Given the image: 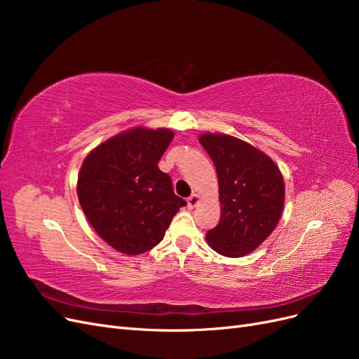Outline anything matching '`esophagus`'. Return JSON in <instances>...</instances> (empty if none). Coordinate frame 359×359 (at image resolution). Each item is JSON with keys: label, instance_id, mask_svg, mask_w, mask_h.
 <instances>
[{"label": "esophagus", "instance_id": "1", "mask_svg": "<svg viewBox=\"0 0 359 359\" xmlns=\"http://www.w3.org/2000/svg\"><path fill=\"white\" fill-rule=\"evenodd\" d=\"M199 201H201V198H199V194H196V193H193L191 196L187 199V206L191 210V208H194V206H196L198 203H199Z\"/></svg>", "mask_w": 359, "mask_h": 359}]
</instances>
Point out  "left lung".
<instances>
[{"instance_id": "8db88e82", "label": "left lung", "mask_w": 359, "mask_h": 359, "mask_svg": "<svg viewBox=\"0 0 359 359\" xmlns=\"http://www.w3.org/2000/svg\"><path fill=\"white\" fill-rule=\"evenodd\" d=\"M199 142L215 166L222 210L206 243L227 257L250 255L273 233L283 212V175L264 151L235 136L203 133Z\"/></svg>"}]
</instances>
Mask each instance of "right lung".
Here are the masks:
<instances>
[{
	"mask_svg": "<svg viewBox=\"0 0 359 359\" xmlns=\"http://www.w3.org/2000/svg\"><path fill=\"white\" fill-rule=\"evenodd\" d=\"M175 133L133 127L97 145L78 175V199L94 231L116 252L136 256L156 247L186 201L157 166Z\"/></svg>",
	"mask_w": 359,
	"mask_h": 359,
	"instance_id": "right-lung-1",
	"label": "right lung"
}]
</instances>
